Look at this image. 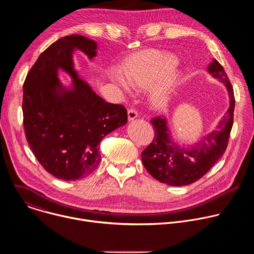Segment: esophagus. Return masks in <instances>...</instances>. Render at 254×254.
Masks as SVG:
<instances>
[{
    "label": "esophagus",
    "instance_id": "obj_1",
    "mask_svg": "<svg viewBox=\"0 0 254 254\" xmlns=\"http://www.w3.org/2000/svg\"><path fill=\"white\" fill-rule=\"evenodd\" d=\"M137 111L135 110V108H129L128 112H127V117H128V121H132L134 120L135 118H137Z\"/></svg>",
    "mask_w": 254,
    "mask_h": 254
}]
</instances>
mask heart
Returning a JSON list of instances; mask_svg holds the SVG:
<instances>
[{"instance_id":"b5f03b06","label":"heart","mask_w":254,"mask_h":254,"mask_svg":"<svg viewBox=\"0 0 254 254\" xmlns=\"http://www.w3.org/2000/svg\"><path fill=\"white\" fill-rule=\"evenodd\" d=\"M171 68L167 62L156 58H147L138 61L124 71V76L113 73V80L124 89L128 90V84L136 88H150L157 83ZM174 89V79L167 78L154 86L151 98L158 107L166 106L171 98Z\"/></svg>"}]
</instances>
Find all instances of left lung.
Returning a JSON list of instances; mask_svg holds the SVG:
<instances>
[{
  "mask_svg": "<svg viewBox=\"0 0 254 254\" xmlns=\"http://www.w3.org/2000/svg\"><path fill=\"white\" fill-rule=\"evenodd\" d=\"M210 73L218 78L227 88L230 106L215 130L205 136L191 149L177 147L170 140L167 123L161 117H155L151 123L155 137L141 152L144 168L158 181L171 186H186L201 179L226 151L233 126L234 91L222 65L213 60L209 65Z\"/></svg>",
  "mask_w": 254,
  "mask_h": 254,
  "instance_id": "1",
  "label": "left lung"
}]
</instances>
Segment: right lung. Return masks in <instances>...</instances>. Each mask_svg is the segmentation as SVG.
<instances>
[{
  "mask_svg": "<svg viewBox=\"0 0 254 254\" xmlns=\"http://www.w3.org/2000/svg\"><path fill=\"white\" fill-rule=\"evenodd\" d=\"M95 56L96 43L84 36L58 39L43 51L23 84V125L35 158L54 177L75 181L91 174L100 162V140L127 122L122 104L106 102L78 78L72 52ZM74 77V89L62 88L57 70Z\"/></svg>",
  "mask_w": 254,
  "mask_h": 254,
  "instance_id": "obj_1",
  "label": "right lung"
}]
</instances>
